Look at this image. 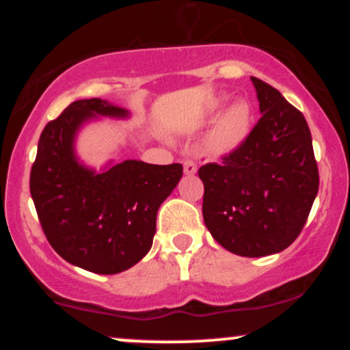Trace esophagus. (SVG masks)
I'll return each instance as SVG.
<instances>
[{"label":"esophagus","mask_w":350,"mask_h":350,"mask_svg":"<svg viewBox=\"0 0 350 350\" xmlns=\"http://www.w3.org/2000/svg\"><path fill=\"white\" fill-rule=\"evenodd\" d=\"M196 172H198V164H196L194 161H184V174L187 176H194Z\"/></svg>","instance_id":"esophagus-1"}]
</instances>
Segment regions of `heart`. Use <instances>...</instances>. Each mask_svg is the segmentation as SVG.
<instances>
[{"label": "heart", "mask_w": 350, "mask_h": 350, "mask_svg": "<svg viewBox=\"0 0 350 350\" xmlns=\"http://www.w3.org/2000/svg\"><path fill=\"white\" fill-rule=\"evenodd\" d=\"M226 102V98L217 100L214 108H212V113L222 110ZM250 130L252 107L243 100H237L222 111V115L217 118L215 124L206 136V142H204L206 154L214 159L230 156L232 152L240 150L242 144L247 142Z\"/></svg>", "instance_id": "obj_1"}]
</instances>
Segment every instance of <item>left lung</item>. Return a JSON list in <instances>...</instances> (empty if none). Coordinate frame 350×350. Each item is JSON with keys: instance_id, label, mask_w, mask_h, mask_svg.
Returning <instances> with one entry per match:
<instances>
[{"instance_id": "left-lung-1", "label": "left lung", "mask_w": 350, "mask_h": 350, "mask_svg": "<svg viewBox=\"0 0 350 350\" xmlns=\"http://www.w3.org/2000/svg\"><path fill=\"white\" fill-rule=\"evenodd\" d=\"M252 82L262 118L240 150L199 170L208 232L226 250L250 258L295 242L319 189L303 113L263 80Z\"/></svg>"}]
</instances>
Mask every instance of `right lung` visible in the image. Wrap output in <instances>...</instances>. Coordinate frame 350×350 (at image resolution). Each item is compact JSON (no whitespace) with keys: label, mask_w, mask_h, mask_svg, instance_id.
I'll list each match as a JSON object with an SVG mask.
<instances>
[{"label":"right lung","mask_w":350,"mask_h":350,"mask_svg":"<svg viewBox=\"0 0 350 350\" xmlns=\"http://www.w3.org/2000/svg\"><path fill=\"white\" fill-rule=\"evenodd\" d=\"M128 118L126 108L102 98L77 100L42 130L31 170L39 222L66 262L98 275L131 268L150 252L158 208L183 178V164L138 159L85 166L75 139L87 123Z\"/></svg>","instance_id":"add662e5"}]
</instances>
